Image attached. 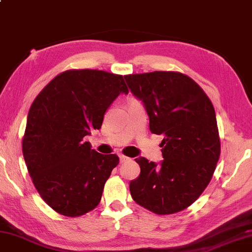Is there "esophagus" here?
I'll return each instance as SVG.
<instances>
[{
	"label": "esophagus",
	"instance_id": "34e87169",
	"mask_svg": "<svg viewBox=\"0 0 252 252\" xmlns=\"http://www.w3.org/2000/svg\"><path fill=\"white\" fill-rule=\"evenodd\" d=\"M119 160H121V162H126V161H129L130 158L125 155H119Z\"/></svg>",
	"mask_w": 252,
	"mask_h": 252
}]
</instances>
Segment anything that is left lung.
<instances>
[{"label": "left lung", "mask_w": 252, "mask_h": 252, "mask_svg": "<svg viewBox=\"0 0 252 252\" xmlns=\"http://www.w3.org/2000/svg\"><path fill=\"white\" fill-rule=\"evenodd\" d=\"M143 101L153 134H164L160 164L136 158L138 178L129 185L133 199L157 215H170L193 204L208 186L220 156L215 108L202 88L178 72L124 76Z\"/></svg>", "instance_id": "left-lung-1"}]
</instances>
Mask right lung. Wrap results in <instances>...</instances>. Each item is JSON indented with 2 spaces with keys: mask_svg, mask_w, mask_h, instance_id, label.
I'll return each instance as SVG.
<instances>
[{
  "mask_svg": "<svg viewBox=\"0 0 252 252\" xmlns=\"http://www.w3.org/2000/svg\"><path fill=\"white\" fill-rule=\"evenodd\" d=\"M119 94H128L122 75L69 69L53 78L31 105L22 151L35 188L56 213L77 217L99 204L119 158L97 153L84 137L100 128Z\"/></svg>",
  "mask_w": 252,
  "mask_h": 252,
  "instance_id": "1",
  "label": "right lung"
}]
</instances>
